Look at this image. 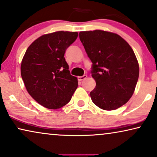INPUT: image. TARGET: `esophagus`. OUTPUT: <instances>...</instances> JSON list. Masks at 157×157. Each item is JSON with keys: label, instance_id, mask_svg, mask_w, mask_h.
<instances>
[{"label": "esophagus", "instance_id": "1", "mask_svg": "<svg viewBox=\"0 0 157 157\" xmlns=\"http://www.w3.org/2000/svg\"><path fill=\"white\" fill-rule=\"evenodd\" d=\"M86 78H87V76H86V75H83V76H78V81H82L83 80H84V79Z\"/></svg>", "mask_w": 157, "mask_h": 157}]
</instances>
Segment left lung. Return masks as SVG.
Returning <instances> with one entry per match:
<instances>
[{
  "mask_svg": "<svg viewBox=\"0 0 157 157\" xmlns=\"http://www.w3.org/2000/svg\"><path fill=\"white\" fill-rule=\"evenodd\" d=\"M79 38L93 63L96 86L90 93L95 105L105 110L119 108L135 91L139 63L129 44L117 34L101 29L83 31Z\"/></svg>",
  "mask_w": 157,
  "mask_h": 157,
  "instance_id": "left-lung-1",
  "label": "left lung"
}]
</instances>
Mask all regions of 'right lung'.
<instances>
[{
  "instance_id": "right-lung-1",
  "label": "right lung",
  "mask_w": 157,
  "mask_h": 157,
  "mask_svg": "<svg viewBox=\"0 0 157 157\" xmlns=\"http://www.w3.org/2000/svg\"><path fill=\"white\" fill-rule=\"evenodd\" d=\"M77 32L58 31L43 35L29 45L22 58L21 76L28 94L41 105L58 109L71 101L78 87L64 58Z\"/></svg>"
}]
</instances>
